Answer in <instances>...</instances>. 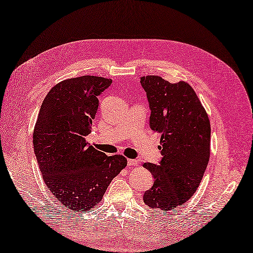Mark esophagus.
<instances>
[{
    "label": "esophagus",
    "instance_id": "esophagus-1",
    "mask_svg": "<svg viewBox=\"0 0 253 253\" xmlns=\"http://www.w3.org/2000/svg\"><path fill=\"white\" fill-rule=\"evenodd\" d=\"M127 164L130 166H137L139 164V162H138V160H136V159H128Z\"/></svg>",
    "mask_w": 253,
    "mask_h": 253
}]
</instances>
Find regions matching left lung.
I'll use <instances>...</instances> for the list:
<instances>
[{"label":"left lung","instance_id":"obj_1","mask_svg":"<svg viewBox=\"0 0 253 253\" xmlns=\"http://www.w3.org/2000/svg\"><path fill=\"white\" fill-rule=\"evenodd\" d=\"M151 110L150 127L161 133L159 165L145 163L155 178L144 194L153 209L171 211L198 190L211 157V122L195 91L186 82L170 84L160 76L140 77Z\"/></svg>","mask_w":253,"mask_h":253}]
</instances>
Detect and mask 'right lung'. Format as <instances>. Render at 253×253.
<instances>
[{
  "instance_id": "1",
  "label": "right lung",
  "mask_w": 253,
  "mask_h": 253,
  "mask_svg": "<svg viewBox=\"0 0 253 253\" xmlns=\"http://www.w3.org/2000/svg\"><path fill=\"white\" fill-rule=\"evenodd\" d=\"M112 79L80 76L65 79L48 92L33 132V146L42 179L72 211H93L126 159L89 146L85 136L98 108V95Z\"/></svg>"
}]
</instances>
